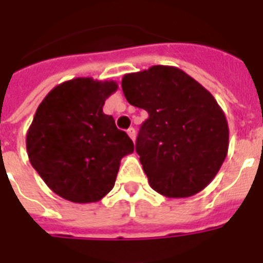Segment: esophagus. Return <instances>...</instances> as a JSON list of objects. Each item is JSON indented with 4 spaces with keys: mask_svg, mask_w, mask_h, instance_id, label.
Returning <instances> with one entry per match:
<instances>
[{
    "mask_svg": "<svg viewBox=\"0 0 263 263\" xmlns=\"http://www.w3.org/2000/svg\"><path fill=\"white\" fill-rule=\"evenodd\" d=\"M127 134H128V135H129V138H131L132 140H134V142H135V139H136L135 128H129V129H128V131H127Z\"/></svg>",
    "mask_w": 263,
    "mask_h": 263,
    "instance_id": "esophagus-1",
    "label": "esophagus"
}]
</instances>
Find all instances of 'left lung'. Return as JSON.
<instances>
[{
    "instance_id": "1",
    "label": "left lung",
    "mask_w": 263,
    "mask_h": 263,
    "mask_svg": "<svg viewBox=\"0 0 263 263\" xmlns=\"http://www.w3.org/2000/svg\"><path fill=\"white\" fill-rule=\"evenodd\" d=\"M127 101L147 110L136 153L150 186L166 197H191L220 170L228 151V123L205 87L173 66L125 74Z\"/></svg>"
}]
</instances>
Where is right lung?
Returning <instances> with one entry per match:
<instances>
[{
  "mask_svg": "<svg viewBox=\"0 0 263 263\" xmlns=\"http://www.w3.org/2000/svg\"><path fill=\"white\" fill-rule=\"evenodd\" d=\"M115 81L74 78L55 86L37 106L27 132L31 165L51 191L78 204L112 191L121 158L134 143L102 112Z\"/></svg>",
  "mask_w": 263,
  "mask_h": 263,
  "instance_id": "1",
  "label": "right lung"
}]
</instances>
